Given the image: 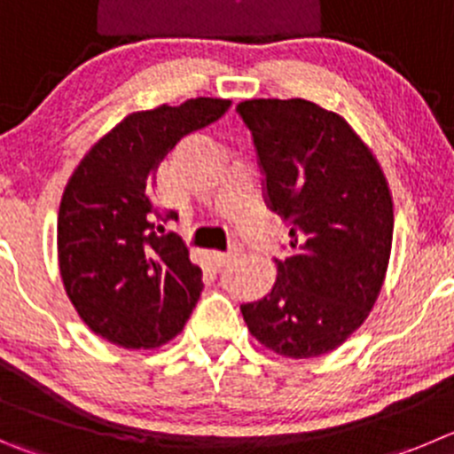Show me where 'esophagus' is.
I'll return each instance as SVG.
<instances>
[{"label":"esophagus","mask_w":454,"mask_h":454,"mask_svg":"<svg viewBox=\"0 0 454 454\" xmlns=\"http://www.w3.org/2000/svg\"><path fill=\"white\" fill-rule=\"evenodd\" d=\"M241 253V247H232V248H228L226 253H219V251H213V260L217 262V264H226V262H231V260H235L237 255H239Z\"/></svg>","instance_id":"34e87169"}]
</instances>
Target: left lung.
<instances>
[{
	"label": "left lung",
	"instance_id": "left-lung-1",
	"mask_svg": "<svg viewBox=\"0 0 454 454\" xmlns=\"http://www.w3.org/2000/svg\"><path fill=\"white\" fill-rule=\"evenodd\" d=\"M253 134L266 206L289 223L291 255L248 332L286 358L340 347L367 320L387 273L394 203L380 163L349 122L302 98L237 105Z\"/></svg>",
	"mask_w": 454,
	"mask_h": 454
}]
</instances>
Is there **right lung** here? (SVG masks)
Returning a JSON list of instances; mask_svg holds the SVG:
<instances>
[{
    "instance_id": "obj_1",
    "label": "right lung",
    "mask_w": 454,
    "mask_h": 454,
    "mask_svg": "<svg viewBox=\"0 0 454 454\" xmlns=\"http://www.w3.org/2000/svg\"><path fill=\"white\" fill-rule=\"evenodd\" d=\"M223 98H190L134 112L82 156L58 213L62 285L82 323L125 349H156L184 332L201 269L156 207V169L190 131L219 121Z\"/></svg>"
}]
</instances>
